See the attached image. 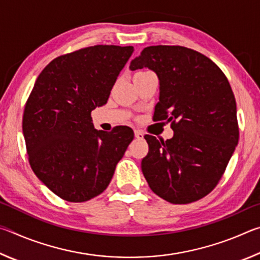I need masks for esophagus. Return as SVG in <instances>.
<instances>
[{"mask_svg":"<svg viewBox=\"0 0 260 260\" xmlns=\"http://www.w3.org/2000/svg\"><path fill=\"white\" fill-rule=\"evenodd\" d=\"M134 135H135L136 139H142V138H143V133H142V132L138 131V129L134 131Z\"/></svg>","mask_w":260,"mask_h":260,"instance_id":"obj_1","label":"esophagus"}]
</instances>
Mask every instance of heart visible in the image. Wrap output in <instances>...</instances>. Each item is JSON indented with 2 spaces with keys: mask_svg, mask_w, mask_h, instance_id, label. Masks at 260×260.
<instances>
[{
  "mask_svg": "<svg viewBox=\"0 0 260 260\" xmlns=\"http://www.w3.org/2000/svg\"><path fill=\"white\" fill-rule=\"evenodd\" d=\"M139 73H143V72H139Z\"/></svg>",
  "mask_w": 260,
  "mask_h": 260,
  "instance_id": "1",
  "label": "heart"
}]
</instances>
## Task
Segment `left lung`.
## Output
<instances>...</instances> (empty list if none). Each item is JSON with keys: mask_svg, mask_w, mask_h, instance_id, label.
I'll return each mask as SVG.
<instances>
[{"mask_svg": "<svg viewBox=\"0 0 260 260\" xmlns=\"http://www.w3.org/2000/svg\"><path fill=\"white\" fill-rule=\"evenodd\" d=\"M148 68L159 80L153 120H167L173 138L146 135L141 162L151 190L172 204L208 195L225 172L239 142L236 102L223 72L201 52L180 46L144 48L129 69Z\"/></svg>", "mask_w": 260, "mask_h": 260, "instance_id": "obj_1", "label": "left lung"}]
</instances>
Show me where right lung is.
Here are the masks:
<instances>
[{"mask_svg": "<svg viewBox=\"0 0 260 260\" xmlns=\"http://www.w3.org/2000/svg\"><path fill=\"white\" fill-rule=\"evenodd\" d=\"M133 47L94 46L42 70L26 102L23 134L33 172L50 190L80 203L103 192L134 138L133 129L94 128L90 113L108 102Z\"/></svg>", "mask_w": 260, "mask_h": 260, "instance_id": "add662e5", "label": "right lung"}]
</instances>
